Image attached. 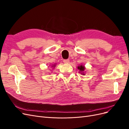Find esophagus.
Returning a JSON list of instances; mask_svg holds the SVG:
<instances>
[{"label":"esophagus","instance_id":"esophagus-1","mask_svg":"<svg viewBox=\"0 0 129 129\" xmlns=\"http://www.w3.org/2000/svg\"><path fill=\"white\" fill-rule=\"evenodd\" d=\"M63 62L65 63H69V59H64L63 60Z\"/></svg>","mask_w":129,"mask_h":129}]
</instances>
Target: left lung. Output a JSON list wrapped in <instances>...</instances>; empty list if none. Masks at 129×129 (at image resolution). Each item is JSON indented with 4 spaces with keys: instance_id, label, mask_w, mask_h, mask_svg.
<instances>
[{
    "instance_id": "8db88e82",
    "label": "left lung",
    "mask_w": 129,
    "mask_h": 129,
    "mask_svg": "<svg viewBox=\"0 0 129 129\" xmlns=\"http://www.w3.org/2000/svg\"><path fill=\"white\" fill-rule=\"evenodd\" d=\"M78 69H79L80 71L82 72H83L84 71V70L85 69V68H84V66H83L82 65H81L80 66H79V67H78ZM83 75H84V74H83Z\"/></svg>"
}]
</instances>
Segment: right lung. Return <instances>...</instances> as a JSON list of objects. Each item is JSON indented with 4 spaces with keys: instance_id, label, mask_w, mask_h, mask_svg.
<instances>
[{
    "instance_id": "add662e5",
    "label": "right lung",
    "mask_w": 129,
    "mask_h": 129,
    "mask_svg": "<svg viewBox=\"0 0 129 129\" xmlns=\"http://www.w3.org/2000/svg\"><path fill=\"white\" fill-rule=\"evenodd\" d=\"M55 64H54V65H53V66H52V67H55Z\"/></svg>"
}]
</instances>
